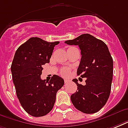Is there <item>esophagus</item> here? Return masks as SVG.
Listing matches in <instances>:
<instances>
[{"label":"esophagus","instance_id":"obj_1","mask_svg":"<svg viewBox=\"0 0 128 128\" xmlns=\"http://www.w3.org/2000/svg\"><path fill=\"white\" fill-rule=\"evenodd\" d=\"M68 82H69V80H64V83H65V84L68 83Z\"/></svg>","mask_w":128,"mask_h":128}]
</instances>
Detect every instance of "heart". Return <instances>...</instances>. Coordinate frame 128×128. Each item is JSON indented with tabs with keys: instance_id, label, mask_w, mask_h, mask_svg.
<instances>
[{
	"instance_id": "obj_1",
	"label": "heart",
	"mask_w": 128,
	"mask_h": 128,
	"mask_svg": "<svg viewBox=\"0 0 128 128\" xmlns=\"http://www.w3.org/2000/svg\"><path fill=\"white\" fill-rule=\"evenodd\" d=\"M70 69L68 68H66V67H64V68H62L60 71V74L61 76H64V77H67V76L70 74Z\"/></svg>"
}]
</instances>
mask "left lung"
Segmentation results:
<instances>
[{
    "label": "left lung",
    "instance_id": "obj_1",
    "mask_svg": "<svg viewBox=\"0 0 128 128\" xmlns=\"http://www.w3.org/2000/svg\"><path fill=\"white\" fill-rule=\"evenodd\" d=\"M69 45H78L82 58L77 70L78 76L86 78V85L78 83L77 91L70 96L76 109L85 114L98 112L107 102L113 77V59L107 45L89 34L65 41Z\"/></svg>",
    "mask_w": 128,
    "mask_h": 128
}]
</instances>
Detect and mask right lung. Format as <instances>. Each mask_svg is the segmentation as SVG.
I'll return each mask as SVG.
<instances>
[{
	"label": "right lung",
	"instance_id": "1",
	"mask_svg": "<svg viewBox=\"0 0 128 128\" xmlns=\"http://www.w3.org/2000/svg\"><path fill=\"white\" fill-rule=\"evenodd\" d=\"M32 37L15 52L11 72L16 93L25 111L34 117L44 116L54 107L58 90L64 86L61 77L54 75L50 81L42 80V66L50 62L55 45Z\"/></svg>",
	"mask_w": 128,
	"mask_h": 128
}]
</instances>
